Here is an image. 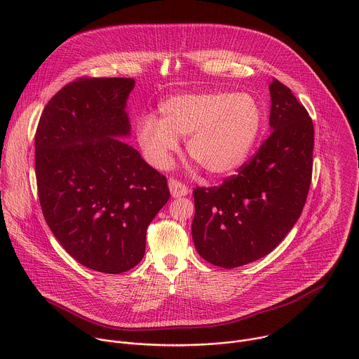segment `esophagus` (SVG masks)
<instances>
[{
  "label": "esophagus",
  "mask_w": 359,
  "mask_h": 359,
  "mask_svg": "<svg viewBox=\"0 0 359 359\" xmlns=\"http://www.w3.org/2000/svg\"><path fill=\"white\" fill-rule=\"evenodd\" d=\"M169 189H170V193L173 197H182V196H186L189 193V189L184 183L179 182L177 179H173L170 177L169 179Z\"/></svg>",
  "instance_id": "esophagus-1"
}]
</instances>
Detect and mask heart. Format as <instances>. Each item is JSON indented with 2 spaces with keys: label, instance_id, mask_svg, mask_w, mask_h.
<instances>
[{
  "label": "heart",
  "instance_id": "heart-1",
  "mask_svg": "<svg viewBox=\"0 0 359 359\" xmlns=\"http://www.w3.org/2000/svg\"><path fill=\"white\" fill-rule=\"evenodd\" d=\"M161 121L146 115L136 122L137 142L147 161L168 168L187 136V153L204 170L226 176L248 158L259 139L263 112L250 93L227 90L184 93L159 107Z\"/></svg>",
  "mask_w": 359,
  "mask_h": 359
}]
</instances>
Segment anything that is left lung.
<instances>
[{
	"instance_id": "8db88e82",
	"label": "left lung",
	"mask_w": 359,
	"mask_h": 359,
	"mask_svg": "<svg viewBox=\"0 0 359 359\" xmlns=\"http://www.w3.org/2000/svg\"><path fill=\"white\" fill-rule=\"evenodd\" d=\"M271 135L237 175L196 187L191 237L201 257L236 269L271 252L297 223L313 176V121L291 89L270 83Z\"/></svg>"
}]
</instances>
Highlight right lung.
<instances>
[{"instance_id": "1", "label": "right lung", "mask_w": 359, "mask_h": 359, "mask_svg": "<svg viewBox=\"0 0 359 359\" xmlns=\"http://www.w3.org/2000/svg\"><path fill=\"white\" fill-rule=\"evenodd\" d=\"M132 78L82 76L49 99L35 133V175L46 224L82 266L133 269L146 230L170 197L166 176L122 142Z\"/></svg>"}]
</instances>
